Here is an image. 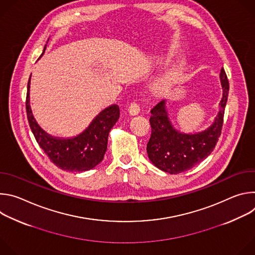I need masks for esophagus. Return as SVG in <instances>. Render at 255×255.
<instances>
[{
    "label": "esophagus",
    "instance_id": "obj_1",
    "mask_svg": "<svg viewBox=\"0 0 255 255\" xmlns=\"http://www.w3.org/2000/svg\"><path fill=\"white\" fill-rule=\"evenodd\" d=\"M140 112V108H139V105L135 102L131 103L128 107V113L131 115V116H135L137 115L138 113Z\"/></svg>",
    "mask_w": 255,
    "mask_h": 255
}]
</instances>
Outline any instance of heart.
<instances>
[{
    "mask_svg": "<svg viewBox=\"0 0 255 255\" xmlns=\"http://www.w3.org/2000/svg\"><path fill=\"white\" fill-rule=\"evenodd\" d=\"M181 66H183V63H181V62H178L175 65H173V67L167 72V74L164 76V78H162V80L159 82V84H158L159 87L160 88H166L167 86L172 84L175 81L179 70L181 69Z\"/></svg>",
    "mask_w": 255,
    "mask_h": 255,
    "instance_id": "obj_1",
    "label": "heart"
}]
</instances>
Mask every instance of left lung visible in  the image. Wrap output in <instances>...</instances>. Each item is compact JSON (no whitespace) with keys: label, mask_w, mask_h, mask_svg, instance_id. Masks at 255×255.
<instances>
[{"label":"left lung","mask_w":255,"mask_h":255,"mask_svg":"<svg viewBox=\"0 0 255 255\" xmlns=\"http://www.w3.org/2000/svg\"><path fill=\"white\" fill-rule=\"evenodd\" d=\"M220 80L223 97L219 104V113L214 123L202 132L186 134L174 129L165 109V100L151 109V136L146 150L150 161L157 168L170 174L184 172L203 161L214 150L221 135L229 93V82L224 68L221 69Z\"/></svg>","instance_id":"8db88e82"}]
</instances>
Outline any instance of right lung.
Listing matches in <instances>:
<instances>
[{"instance_id": "1", "label": "right lung", "mask_w": 255, "mask_h": 255, "mask_svg": "<svg viewBox=\"0 0 255 255\" xmlns=\"http://www.w3.org/2000/svg\"><path fill=\"white\" fill-rule=\"evenodd\" d=\"M27 88L26 112L29 126L49 159L56 166L67 171H86L99 164L107 150L109 132L119 119V107L112 105L106 108L83 133L76 137L67 139L53 137L39 127L32 115L29 102L30 79Z\"/></svg>"}]
</instances>
